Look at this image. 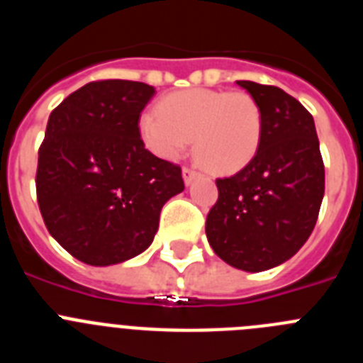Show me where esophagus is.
Here are the masks:
<instances>
[{
	"mask_svg": "<svg viewBox=\"0 0 363 363\" xmlns=\"http://www.w3.org/2000/svg\"><path fill=\"white\" fill-rule=\"evenodd\" d=\"M182 174H184V182H185V184L191 185L192 182H194V179H196L198 176H200V172L194 171V169H191V167H184V171H182Z\"/></svg>",
	"mask_w": 363,
	"mask_h": 363,
	"instance_id": "esophagus-1",
	"label": "esophagus"
}]
</instances>
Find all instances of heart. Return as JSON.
Instances as JSON below:
<instances>
[{
    "mask_svg": "<svg viewBox=\"0 0 363 363\" xmlns=\"http://www.w3.org/2000/svg\"><path fill=\"white\" fill-rule=\"evenodd\" d=\"M140 134L163 160L179 158L194 138V154L207 169L236 172L258 152L264 118L247 92L189 89L165 96L158 112H145Z\"/></svg>",
    "mask_w": 363,
    "mask_h": 363,
    "instance_id": "heart-1",
    "label": "heart"
}]
</instances>
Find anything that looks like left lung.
<instances>
[{
    "label": "left lung",
    "instance_id": "8db88e82",
    "mask_svg": "<svg viewBox=\"0 0 363 363\" xmlns=\"http://www.w3.org/2000/svg\"><path fill=\"white\" fill-rule=\"evenodd\" d=\"M259 105L264 134L255 158L230 178H218V201L205 233L225 264L247 272L293 258L318 220L325 189L314 120L278 86L236 82Z\"/></svg>",
    "mask_w": 363,
    "mask_h": 363
}]
</instances>
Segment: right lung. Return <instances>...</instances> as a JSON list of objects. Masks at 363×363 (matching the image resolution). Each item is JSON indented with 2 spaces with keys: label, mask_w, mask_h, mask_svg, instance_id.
I'll list each match as a JSON object with an SVG mask.
<instances>
[{
  "label": "right lung",
  "mask_w": 363,
  "mask_h": 363,
  "mask_svg": "<svg viewBox=\"0 0 363 363\" xmlns=\"http://www.w3.org/2000/svg\"><path fill=\"white\" fill-rule=\"evenodd\" d=\"M154 86L104 79L67 96L49 116L38 152V205L50 236L96 267L134 258L152 243L182 169L154 156L140 114Z\"/></svg>",
  "instance_id": "1"
}]
</instances>
